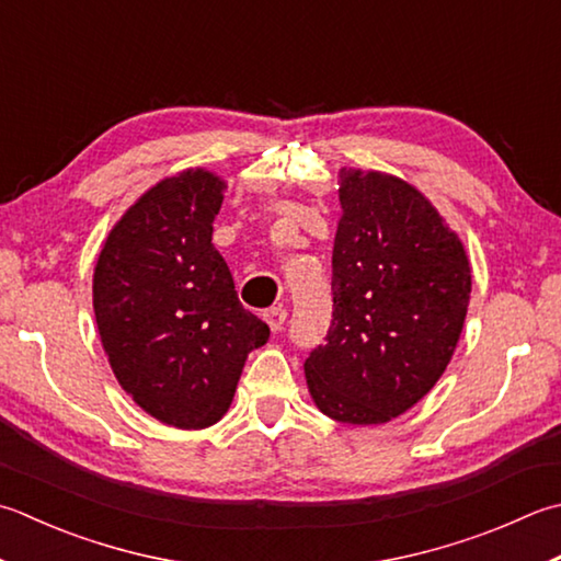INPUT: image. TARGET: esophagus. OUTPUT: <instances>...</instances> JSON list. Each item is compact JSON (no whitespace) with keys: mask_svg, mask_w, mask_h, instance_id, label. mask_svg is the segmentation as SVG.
Instances as JSON below:
<instances>
[{"mask_svg":"<svg viewBox=\"0 0 561 561\" xmlns=\"http://www.w3.org/2000/svg\"><path fill=\"white\" fill-rule=\"evenodd\" d=\"M265 321L272 328V333H279L284 323H287V311H284L282 306H274V309L265 311Z\"/></svg>","mask_w":561,"mask_h":561,"instance_id":"1","label":"esophagus"}]
</instances>
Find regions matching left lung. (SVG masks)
Here are the masks:
<instances>
[{"mask_svg": "<svg viewBox=\"0 0 561 561\" xmlns=\"http://www.w3.org/2000/svg\"><path fill=\"white\" fill-rule=\"evenodd\" d=\"M333 316L304 362L328 419L379 425L419 403L462 333L471 270L425 196L391 174L340 172Z\"/></svg>", "mask_w": 561, "mask_h": 561, "instance_id": "1", "label": "left lung"}]
</instances>
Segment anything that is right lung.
<instances>
[{
  "label": "right lung",
  "mask_w": 561,
  "mask_h": 561,
  "mask_svg": "<svg viewBox=\"0 0 561 561\" xmlns=\"http://www.w3.org/2000/svg\"><path fill=\"white\" fill-rule=\"evenodd\" d=\"M221 202L211 172L162 180L114 226L94 270V316L118 383L182 431L224 419L248 353L270 337L211 243Z\"/></svg>",
  "instance_id": "1"
}]
</instances>
